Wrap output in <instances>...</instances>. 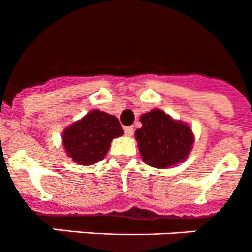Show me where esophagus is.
<instances>
[{"label":"esophagus","instance_id":"obj_1","mask_svg":"<svg viewBox=\"0 0 252 252\" xmlns=\"http://www.w3.org/2000/svg\"><path fill=\"white\" fill-rule=\"evenodd\" d=\"M124 132H125V135L130 137V136L133 135V127L132 126H126V127L124 128Z\"/></svg>","mask_w":252,"mask_h":252}]
</instances>
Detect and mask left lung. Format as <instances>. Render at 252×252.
Returning <instances> with one entry per match:
<instances>
[{"mask_svg":"<svg viewBox=\"0 0 252 252\" xmlns=\"http://www.w3.org/2000/svg\"><path fill=\"white\" fill-rule=\"evenodd\" d=\"M142 127L136 130L142 160L156 168L182 162L192 149L193 136L188 125L175 121L161 110H152L140 117Z\"/></svg>","mask_w":252,"mask_h":252,"instance_id":"obj_1","label":"left lung"}]
</instances>
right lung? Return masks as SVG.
<instances>
[{"label":"right lung","instance_id":"obj_1","mask_svg":"<svg viewBox=\"0 0 252 252\" xmlns=\"http://www.w3.org/2000/svg\"><path fill=\"white\" fill-rule=\"evenodd\" d=\"M124 133L119 120L100 110H92L62 133L67 155L78 165H92L103 160L112 138Z\"/></svg>","mask_w":252,"mask_h":252}]
</instances>
